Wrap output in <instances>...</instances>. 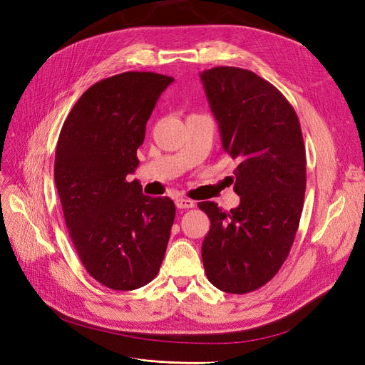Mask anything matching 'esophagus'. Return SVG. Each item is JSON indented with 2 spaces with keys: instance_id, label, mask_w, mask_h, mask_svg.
Returning <instances> with one entry per match:
<instances>
[{
  "instance_id": "34e87169",
  "label": "esophagus",
  "mask_w": 365,
  "mask_h": 365,
  "mask_svg": "<svg viewBox=\"0 0 365 365\" xmlns=\"http://www.w3.org/2000/svg\"><path fill=\"white\" fill-rule=\"evenodd\" d=\"M175 206H178L179 209H192L195 206V201H192L190 198L179 197V198H175Z\"/></svg>"
}]
</instances>
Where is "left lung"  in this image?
<instances>
[{"mask_svg":"<svg viewBox=\"0 0 365 365\" xmlns=\"http://www.w3.org/2000/svg\"><path fill=\"white\" fill-rule=\"evenodd\" d=\"M222 147L236 160L237 207H198L210 220L201 257L212 284L248 293L271 281L287 259L304 207L307 160L293 106L271 83L239 67L200 73Z\"/></svg>","mask_w":365,"mask_h":365,"instance_id":"1","label":"left lung"}]
</instances>
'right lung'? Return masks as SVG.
Masks as SVG:
<instances>
[{
  "label": "right lung",
  "instance_id": "1",
  "mask_svg": "<svg viewBox=\"0 0 365 365\" xmlns=\"http://www.w3.org/2000/svg\"><path fill=\"white\" fill-rule=\"evenodd\" d=\"M174 78L125 72L91 86L61 128L53 178L69 236L87 272L105 287L148 284L164 260L175 206L148 197L138 147L155 105Z\"/></svg>",
  "mask_w": 365,
  "mask_h": 365
}]
</instances>
